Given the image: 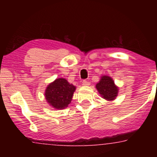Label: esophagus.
<instances>
[{
	"label": "esophagus",
	"instance_id": "esophagus-1",
	"mask_svg": "<svg viewBox=\"0 0 157 157\" xmlns=\"http://www.w3.org/2000/svg\"><path fill=\"white\" fill-rule=\"evenodd\" d=\"M89 84H90V82L87 80H82V85H83V86H89Z\"/></svg>",
	"mask_w": 157,
	"mask_h": 157
}]
</instances>
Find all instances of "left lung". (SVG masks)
<instances>
[{
    "instance_id": "8db88e82",
    "label": "left lung",
    "mask_w": 157,
    "mask_h": 157,
    "mask_svg": "<svg viewBox=\"0 0 157 157\" xmlns=\"http://www.w3.org/2000/svg\"><path fill=\"white\" fill-rule=\"evenodd\" d=\"M96 88L105 100H113L117 96V87L114 85L112 78L109 76H102L100 82L96 85Z\"/></svg>"
}]
</instances>
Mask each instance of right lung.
Listing matches in <instances>:
<instances>
[{
	"mask_svg": "<svg viewBox=\"0 0 157 157\" xmlns=\"http://www.w3.org/2000/svg\"><path fill=\"white\" fill-rule=\"evenodd\" d=\"M75 86L70 84L66 79H57L46 88L45 96L48 103L57 109L67 107L72 99Z\"/></svg>",
	"mask_w": 157,
	"mask_h": 157,
	"instance_id": "right-lung-1",
	"label": "right lung"
}]
</instances>
